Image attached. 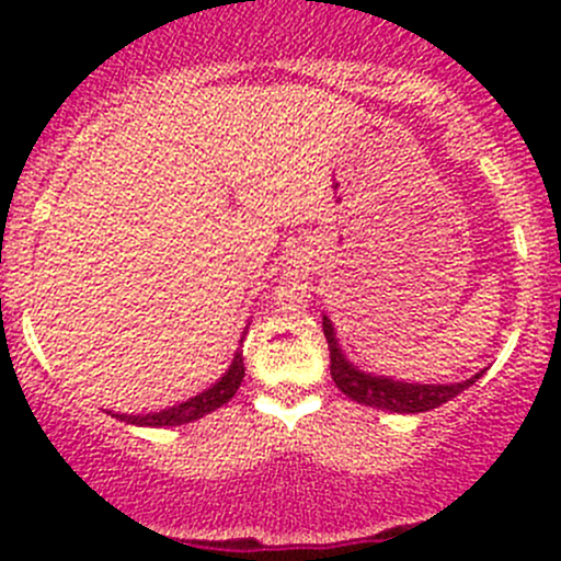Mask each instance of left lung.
Wrapping results in <instances>:
<instances>
[{
	"label": "left lung",
	"instance_id": "1",
	"mask_svg": "<svg viewBox=\"0 0 561 561\" xmlns=\"http://www.w3.org/2000/svg\"><path fill=\"white\" fill-rule=\"evenodd\" d=\"M322 333H325L328 350H331V377L333 382H336V388L342 390L347 399L366 407H375V410L407 412V415H410V412H428L434 410V407L445 404V401L456 399L461 390H467L474 380H480V375H483V371H480V375L469 377V380L450 382V386H417V382H401L390 380V377L366 375V371H360L358 366H353L344 358L328 317H322Z\"/></svg>",
	"mask_w": 561,
	"mask_h": 561
}]
</instances>
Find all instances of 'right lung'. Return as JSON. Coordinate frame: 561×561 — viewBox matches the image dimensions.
<instances>
[{"mask_svg":"<svg viewBox=\"0 0 561 561\" xmlns=\"http://www.w3.org/2000/svg\"><path fill=\"white\" fill-rule=\"evenodd\" d=\"M241 380H244V355H241L239 350V353L233 355L230 369L222 375V380L214 382V386L203 390V393L192 396V399L181 401V404L175 407H168V410L149 412V415H116V417L124 423H133V426H154V428L181 426V423H192L197 421V417L214 412L217 407L228 404V401L236 396V390H239Z\"/></svg>","mask_w":561,"mask_h":561,"instance_id":"right-lung-1","label":"right lung"}]
</instances>
